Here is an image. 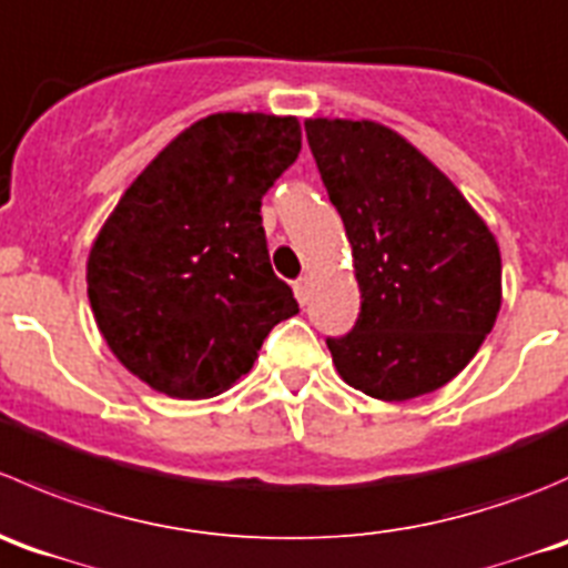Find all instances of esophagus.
Segmentation results:
<instances>
[{"label":"esophagus","instance_id":"1","mask_svg":"<svg viewBox=\"0 0 568 568\" xmlns=\"http://www.w3.org/2000/svg\"><path fill=\"white\" fill-rule=\"evenodd\" d=\"M292 290H295V297L301 303H306L308 301V276H301L297 278L295 284H292Z\"/></svg>","mask_w":568,"mask_h":568}]
</instances>
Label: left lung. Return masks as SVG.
Listing matches in <instances>:
<instances>
[{"mask_svg":"<svg viewBox=\"0 0 568 568\" xmlns=\"http://www.w3.org/2000/svg\"><path fill=\"white\" fill-rule=\"evenodd\" d=\"M303 126L362 292L351 334L325 339L336 373L375 400L428 395L494 328L497 240L462 190L384 123L308 118Z\"/></svg>","mask_w":568,"mask_h":568,"instance_id":"left-lung-1","label":"left lung"}]
</instances>
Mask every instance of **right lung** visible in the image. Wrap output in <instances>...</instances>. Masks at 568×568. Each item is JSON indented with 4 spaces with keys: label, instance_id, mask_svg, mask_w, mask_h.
Wrapping results in <instances>:
<instances>
[{
    "label": "right lung",
    "instance_id": "add662e5",
    "mask_svg": "<svg viewBox=\"0 0 568 568\" xmlns=\"http://www.w3.org/2000/svg\"><path fill=\"white\" fill-rule=\"evenodd\" d=\"M292 115L215 112L134 179L88 256L95 325L118 362L179 400L215 397L297 314L273 273L262 195L297 160Z\"/></svg>",
    "mask_w": 568,
    "mask_h": 568
}]
</instances>
